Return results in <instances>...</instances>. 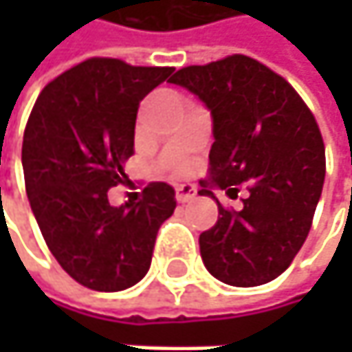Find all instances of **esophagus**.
<instances>
[{
    "mask_svg": "<svg viewBox=\"0 0 352 352\" xmlns=\"http://www.w3.org/2000/svg\"><path fill=\"white\" fill-rule=\"evenodd\" d=\"M193 195H195V187H191V185H179L175 189V197L179 204L193 199Z\"/></svg>",
    "mask_w": 352,
    "mask_h": 352,
    "instance_id": "1",
    "label": "esophagus"
}]
</instances>
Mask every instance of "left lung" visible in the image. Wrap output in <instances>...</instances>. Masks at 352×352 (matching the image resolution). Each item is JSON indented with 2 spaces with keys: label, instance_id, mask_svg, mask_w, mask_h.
I'll list each match as a JSON object with an SVG mask.
<instances>
[{
  "label": "left lung",
  "instance_id": "1",
  "mask_svg": "<svg viewBox=\"0 0 352 352\" xmlns=\"http://www.w3.org/2000/svg\"><path fill=\"white\" fill-rule=\"evenodd\" d=\"M171 83L197 96L212 113V186L234 197L248 182L243 210L218 202V222L199 234L206 269L222 283L254 287L279 277L302 248L326 175L314 113L298 91L263 63L232 54L179 69ZM217 201V200H216Z\"/></svg>",
  "mask_w": 352,
  "mask_h": 352
}]
</instances>
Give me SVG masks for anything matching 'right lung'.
Segmentation results:
<instances>
[{
    "instance_id": "add662e5",
    "label": "right lung",
    "mask_w": 352,
    "mask_h": 352,
    "mask_svg": "<svg viewBox=\"0 0 352 352\" xmlns=\"http://www.w3.org/2000/svg\"><path fill=\"white\" fill-rule=\"evenodd\" d=\"M173 71L87 58L50 81L28 118L22 167L30 208L58 265L89 289L122 292L138 283L161 224L175 210L167 183L146 185L132 206L107 201L134 155L140 102Z\"/></svg>"
}]
</instances>
